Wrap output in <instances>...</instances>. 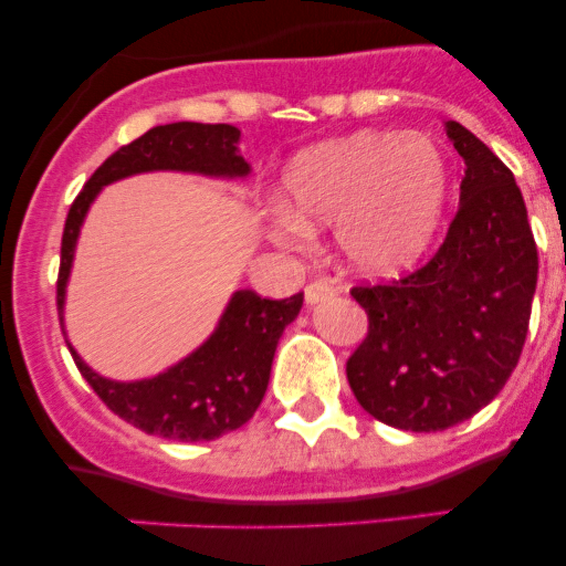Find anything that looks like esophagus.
<instances>
[{
  "label": "esophagus",
  "mask_w": 566,
  "mask_h": 566,
  "mask_svg": "<svg viewBox=\"0 0 566 566\" xmlns=\"http://www.w3.org/2000/svg\"><path fill=\"white\" fill-rule=\"evenodd\" d=\"M329 295H335V287L327 282H311L308 287H305V303L308 305L322 303L324 297H329Z\"/></svg>",
  "instance_id": "1"
}]
</instances>
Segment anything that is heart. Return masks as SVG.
Wrapping results in <instances>:
<instances>
[{
    "mask_svg": "<svg viewBox=\"0 0 566 566\" xmlns=\"http://www.w3.org/2000/svg\"><path fill=\"white\" fill-rule=\"evenodd\" d=\"M279 193L284 210L265 223L271 242L301 250L308 233L333 229L337 261L356 276L382 279L401 274L431 244L447 167L420 133H356L292 157Z\"/></svg>",
    "mask_w": 566,
    "mask_h": 566,
    "instance_id": "heart-1",
    "label": "heart"
}]
</instances>
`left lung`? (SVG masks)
Instances as JSON below:
<instances>
[{
  "label": "left lung",
  "instance_id": "obj_1",
  "mask_svg": "<svg viewBox=\"0 0 566 566\" xmlns=\"http://www.w3.org/2000/svg\"><path fill=\"white\" fill-rule=\"evenodd\" d=\"M465 161L458 216L423 269L354 287L365 343L348 359L356 401L401 431H444L490 405L511 378L537 287V247L513 172L471 129L444 122Z\"/></svg>",
  "mask_w": 566,
  "mask_h": 566
}]
</instances>
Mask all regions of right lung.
Returning a JSON list of instances; mask_svg holds the SVG:
<instances>
[{
	"instance_id": "right-lung-1",
	"label": "right lung",
	"mask_w": 566,
	"mask_h": 566,
	"mask_svg": "<svg viewBox=\"0 0 566 566\" xmlns=\"http://www.w3.org/2000/svg\"><path fill=\"white\" fill-rule=\"evenodd\" d=\"M239 138L242 133L233 125L172 122L151 127L97 167L71 205L63 229L57 271L61 327L82 223L103 186L140 172H191L223 180L247 178L250 165L239 154ZM301 305L303 292L284 301H265L252 290H237L220 314L218 327L199 348L165 373L140 380L103 378L66 343L82 378L93 386L103 405L129 426L172 441H210L237 431L261 407L279 337L290 322L297 319Z\"/></svg>"
}]
</instances>
